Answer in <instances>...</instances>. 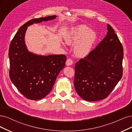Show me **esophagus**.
<instances>
[{
    "mask_svg": "<svg viewBox=\"0 0 132 132\" xmlns=\"http://www.w3.org/2000/svg\"><path fill=\"white\" fill-rule=\"evenodd\" d=\"M72 63H73V61H72V60L71 59H68L66 60V64L67 66H70V65H72Z\"/></svg>",
    "mask_w": 132,
    "mask_h": 132,
    "instance_id": "1",
    "label": "esophagus"
}]
</instances>
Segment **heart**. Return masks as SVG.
Wrapping results in <instances>:
<instances>
[{
    "label": "heart",
    "mask_w": 132,
    "mask_h": 132,
    "mask_svg": "<svg viewBox=\"0 0 132 132\" xmlns=\"http://www.w3.org/2000/svg\"><path fill=\"white\" fill-rule=\"evenodd\" d=\"M96 33L85 24L72 27L66 33L65 40L67 43H76L75 53L78 56H86L90 52L97 40Z\"/></svg>",
    "instance_id": "b5f03b06"
}]
</instances>
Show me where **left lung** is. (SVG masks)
Instances as JSON below:
<instances>
[{"instance_id": "obj_1", "label": "left lung", "mask_w": 132, "mask_h": 132, "mask_svg": "<svg viewBox=\"0 0 132 132\" xmlns=\"http://www.w3.org/2000/svg\"><path fill=\"white\" fill-rule=\"evenodd\" d=\"M107 26L103 40L75 64V88L86 101L105 99L122 77L123 49L113 29Z\"/></svg>"}]
</instances>
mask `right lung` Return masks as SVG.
<instances>
[{"label": "right lung", "instance_id": "obj_1", "mask_svg": "<svg viewBox=\"0 0 132 132\" xmlns=\"http://www.w3.org/2000/svg\"><path fill=\"white\" fill-rule=\"evenodd\" d=\"M56 18L57 16L53 15L28 21L19 28L10 43V78L27 99L37 100L45 97L65 66L66 57L64 55L36 54L28 51L25 43V34L28 26Z\"/></svg>", "mask_w": 132, "mask_h": 132}]
</instances>
